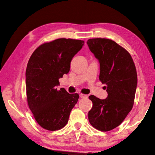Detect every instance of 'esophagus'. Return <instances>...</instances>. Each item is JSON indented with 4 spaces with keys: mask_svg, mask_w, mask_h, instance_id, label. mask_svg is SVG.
<instances>
[{
    "mask_svg": "<svg viewBox=\"0 0 155 155\" xmlns=\"http://www.w3.org/2000/svg\"><path fill=\"white\" fill-rule=\"evenodd\" d=\"M79 97H80L81 98H87L88 97L87 95L83 94H79Z\"/></svg>",
    "mask_w": 155,
    "mask_h": 155,
    "instance_id": "1",
    "label": "esophagus"
}]
</instances>
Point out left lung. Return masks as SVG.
I'll return each instance as SVG.
<instances>
[{"label":"left lung","mask_w":155,"mask_h":155,"mask_svg":"<svg viewBox=\"0 0 155 155\" xmlns=\"http://www.w3.org/2000/svg\"><path fill=\"white\" fill-rule=\"evenodd\" d=\"M100 63V80L108 94L101 100L91 95L92 108L88 121L97 130L109 131L117 127L133 108L137 87V74L129 53L108 39H90L87 42Z\"/></svg>","instance_id":"left-lung-1"}]
</instances>
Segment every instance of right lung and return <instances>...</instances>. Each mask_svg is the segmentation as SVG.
Masks as SVG:
<instances>
[{"label":"right lung","instance_id":"right-lung-1","mask_svg":"<svg viewBox=\"0 0 155 155\" xmlns=\"http://www.w3.org/2000/svg\"><path fill=\"white\" fill-rule=\"evenodd\" d=\"M84 41L58 39L41 45L32 54L26 70L27 101L38 124L48 130L62 129L77 104L78 94L59 91V79L70 71L74 56Z\"/></svg>","mask_w":155,"mask_h":155}]
</instances>
